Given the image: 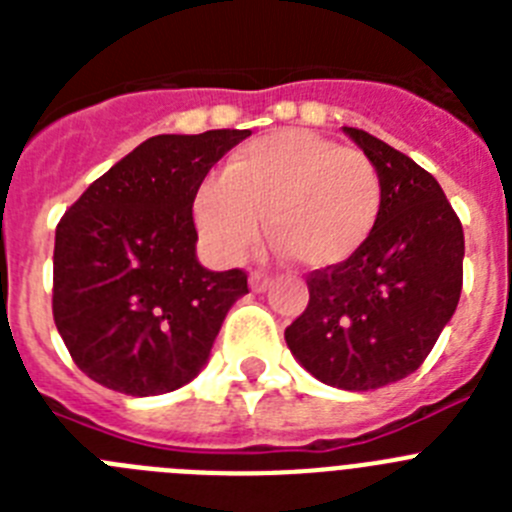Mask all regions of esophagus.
I'll return each mask as SVG.
<instances>
[{
  "mask_svg": "<svg viewBox=\"0 0 512 512\" xmlns=\"http://www.w3.org/2000/svg\"><path fill=\"white\" fill-rule=\"evenodd\" d=\"M248 284H251L253 292H264V289L269 287V274H264V271H251Z\"/></svg>",
  "mask_w": 512,
  "mask_h": 512,
  "instance_id": "34e87169",
  "label": "esophagus"
}]
</instances>
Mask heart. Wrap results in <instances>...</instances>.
I'll return each instance as SVG.
<instances>
[{
    "instance_id": "1",
    "label": "heart",
    "mask_w": 512,
    "mask_h": 512,
    "mask_svg": "<svg viewBox=\"0 0 512 512\" xmlns=\"http://www.w3.org/2000/svg\"><path fill=\"white\" fill-rule=\"evenodd\" d=\"M382 212V176L366 153L310 130L241 146L194 194V223L215 256L238 261L261 225L289 259L328 269L361 251Z\"/></svg>"
}]
</instances>
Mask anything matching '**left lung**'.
<instances>
[{
  "instance_id": "1",
  "label": "left lung",
  "mask_w": 512,
  "mask_h": 512,
  "mask_svg": "<svg viewBox=\"0 0 512 512\" xmlns=\"http://www.w3.org/2000/svg\"><path fill=\"white\" fill-rule=\"evenodd\" d=\"M343 133L382 176V212L359 253L307 277L310 302L284 341L323 384L369 392L413 374L436 346L459 305L464 230L413 158L359 128Z\"/></svg>"
}]
</instances>
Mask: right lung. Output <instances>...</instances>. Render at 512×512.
<instances>
[{"instance_id":"right-lung-1","label":"right lung","mask_w":512,"mask_h":512,"mask_svg":"<svg viewBox=\"0 0 512 512\" xmlns=\"http://www.w3.org/2000/svg\"><path fill=\"white\" fill-rule=\"evenodd\" d=\"M251 130L153 135L66 210L53 251V320L81 372L107 390L164 395L205 369L241 269L197 261L194 194Z\"/></svg>"}]
</instances>
